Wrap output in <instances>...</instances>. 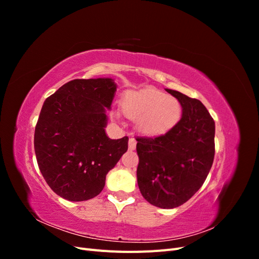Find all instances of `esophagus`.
Instances as JSON below:
<instances>
[{"label": "esophagus", "instance_id": "esophagus-1", "mask_svg": "<svg viewBox=\"0 0 259 259\" xmlns=\"http://www.w3.org/2000/svg\"><path fill=\"white\" fill-rule=\"evenodd\" d=\"M136 144H137V142H136V139H135V138H130V140H128V149H130L131 151L135 150Z\"/></svg>", "mask_w": 259, "mask_h": 259}]
</instances>
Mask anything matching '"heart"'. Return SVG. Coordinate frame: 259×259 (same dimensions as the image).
I'll list each match as a JSON object with an SVG mask.
<instances>
[{
    "label": "heart",
    "instance_id": "heart-1",
    "mask_svg": "<svg viewBox=\"0 0 259 259\" xmlns=\"http://www.w3.org/2000/svg\"><path fill=\"white\" fill-rule=\"evenodd\" d=\"M122 107L130 119L138 121L139 131L150 136L165 134L182 117L179 101L154 89L127 92Z\"/></svg>",
    "mask_w": 259,
    "mask_h": 259
}]
</instances>
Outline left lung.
<instances>
[{"instance_id":"obj_1","label":"left lung","mask_w":259,"mask_h":259,"mask_svg":"<svg viewBox=\"0 0 259 259\" xmlns=\"http://www.w3.org/2000/svg\"><path fill=\"white\" fill-rule=\"evenodd\" d=\"M183 108L166 134L137 137V183L143 197L161 208L184 204L202 187L215 154V122L200 100L166 90Z\"/></svg>"}]
</instances>
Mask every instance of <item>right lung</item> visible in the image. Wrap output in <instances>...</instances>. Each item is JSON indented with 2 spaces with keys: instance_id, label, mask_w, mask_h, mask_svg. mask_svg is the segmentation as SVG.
Here are the masks:
<instances>
[{
  "instance_id": "1",
  "label": "right lung",
  "mask_w": 259,
  "mask_h": 259,
  "mask_svg": "<svg viewBox=\"0 0 259 259\" xmlns=\"http://www.w3.org/2000/svg\"><path fill=\"white\" fill-rule=\"evenodd\" d=\"M115 91L109 77L76 79L44 101L34 151L45 182L59 197L73 202L96 197L126 152L128 137L110 139L105 131Z\"/></svg>"
}]
</instances>
